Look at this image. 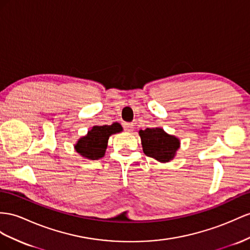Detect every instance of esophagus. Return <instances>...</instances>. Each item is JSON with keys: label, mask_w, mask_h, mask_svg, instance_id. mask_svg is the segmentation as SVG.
<instances>
[{"label": "esophagus", "mask_w": 250, "mask_h": 250, "mask_svg": "<svg viewBox=\"0 0 250 250\" xmlns=\"http://www.w3.org/2000/svg\"><path fill=\"white\" fill-rule=\"evenodd\" d=\"M124 127H125V130L127 131V132H133V130H134V124L125 123V124H124Z\"/></svg>", "instance_id": "obj_1"}]
</instances>
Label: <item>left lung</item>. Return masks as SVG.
Masks as SVG:
<instances>
[{
    "instance_id": "left-lung-1",
    "label": "left lung",
    "mask_w": 250,
    "mask_h": 250,
    "mask_svg": "<svg viewBox=\"0 0 250 250\" xmlns=\"http://www.w3.org/2000/svg\"><path fill=\"white\" fill-rule=\"evenodd\" d=\"M144 153L161 163H168L176 154L180 148V139L169 135L162 127H146L139 131Z\"/></svg>"
}]
</instances>
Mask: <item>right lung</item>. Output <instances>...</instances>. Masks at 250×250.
I'll list each match as a JSON object with an SVG mask.
<instances>
[{
    "label": "right lung",
    "mask_w": 250,
    "mask_h": 250,
    "mask_svg": "<svg viewBox=\"0 0 250 250\" xmlns=\"http://www.w3.org/2000/svg\"><path fill=\"white\" fill-rule=\"evenodd\" d=\"M123 131V126L118 123L111 125H95L89 130L85 136L81 137L75 145V150L82 157L96 161L104 156L107 146V140L112 134Z\"/></svg>",
    "instance_id": "add662e5"
}]
</instances>
